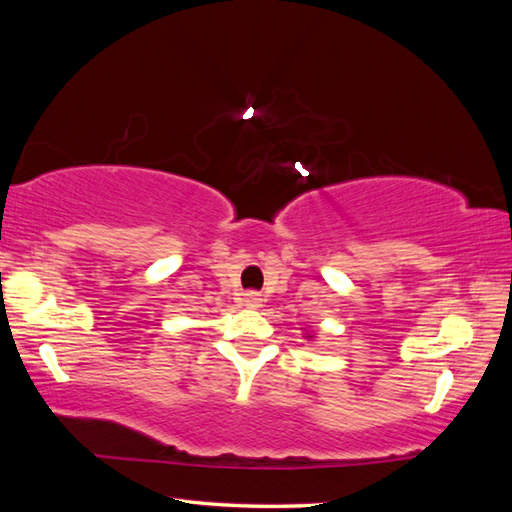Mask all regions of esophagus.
<instances>
[{"instance_id":"esophagus-1","label":"esophagus","mask_w":512,"mask_h":512,"mask_svg":"<svg viewBox=\"0 0 512 512\" xmlns=\"http://www.w3.org/2000/svg\"><path fill=\"white\" fill-rule=\"evenodd\" d=\"M262 295H259V292H255V290H248V292H244V303L248 308H259L262 306Z\"/></svg>"}]
</instances>
